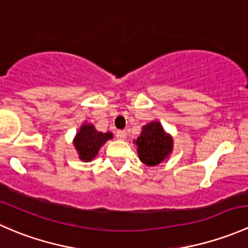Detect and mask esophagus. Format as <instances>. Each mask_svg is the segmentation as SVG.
Segmentation results:
<instances>
[{
  "instance_id": "34e87169",
  "label": "esophagus",
  "mask_w": 248,
  "mask_h": 248,
  "mask_svg": "<svg viewBox=\"0 0 248 248\" xmlns=\"http://www.w3.org/2000/svg\"><path fill=\"white\" fill-rule=\"evenodd\" d=\"M126 136H127V133H126V131H117L116 132V138L117 139H124L126 138Z\"/></svg>"
}]
</instances>
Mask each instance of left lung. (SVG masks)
I'll return each mask as SVG.
<instances>
[{"mask_svg": "<svg viewBox=\"0 0 248 248\" xmlns=\"http://www.w3.org/2000/svg\"><path fill=\"white\" fill-rule=\"evenodd\" d=\"M136 144L140 161L146 166L159 164L172 149V140L164 133L159 122H150L142 127V132Z\"/></svg>", "mask_w": 248, "mask_h": 248, "instance_id": "obj_1", "label": "left lung"}]
</instances>
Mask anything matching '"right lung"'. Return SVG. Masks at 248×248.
I'll use <instances>...</instances> for the list:
<instances>
[{
  "instance_id": "obj_1",
  "label": "right lung",
  "mask_w": 248,
  "mask_h": 248,
  "mask_svg": "<svg viewBox=\"0 0 248 248\" xmlns=\"http://www.w3.org/2000/svg\"><path fill=\"white\" fill-rule=\"evenodd\" d=\"M112 138L111 133H102L94 129L92 124H84L77 134L76 145L79 157L82 161H91L98 154V150L108 139Z\"/></svg>"
}]
</instances>
